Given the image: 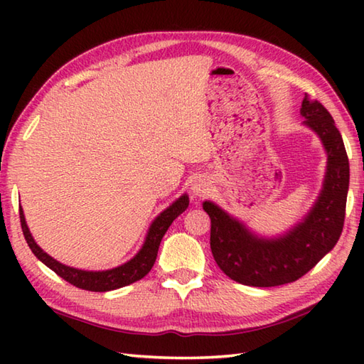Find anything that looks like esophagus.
<instances>
[{
	"instance_id": "esophagus-1",
	"label": "esophagus",
	"mask_w": 364,
	"mask_h": 364,
	"mask_svg": "<svg viewBox=\"0 0 364 364\" xmlns=\"http://www.w3.org/2000/svg\"><path fill=\"white\" fill-rule=\"evenodd\" d=\"M191 192L196 198H202L210 196L211 192V183L206 178H197V180L191 184Z\"/></svg>"
}]
</instances>
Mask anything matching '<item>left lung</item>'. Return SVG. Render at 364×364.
Masks as SVG:
<instances>
[{
	"mask_svg": "<svg viewBox=\"0 0 364 364\" xmlns=\"http://www.w3.org/2000/svg\"><path fill=\"white\" fill-rule=\"evenodd\" d=\"M300 115L327 153L322 189L304 219L284 233L269 237L257 235L214 202H203L211 219L213 257L223 274L241 284L269 288L296 282L318 264L341 236L349 191V159L341 133L326 107L306 94Z\"/></svg>",
	"mask_w": 364,
	"mask_h": 364,
	"instance_id": "left-lung-1",
	"label": "left lung"
}]
</instances>
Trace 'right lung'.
Segmentation results:
<instances>
[{
    "label": "right lung",
    "instance_id": "right-lung-1",
    "mask_svg": "<svg viewBox=\"0 0 364 364\" xmlns=\"http://www.w3.org/2000/svg\"><path fill=\"white\" fill-rule=\"evenodd\" d=\"M188 206H189L188 194H183L180 198H176L172 205L166 208V210L151 222L149 231H146L145 241L141 247V250H139L129 261L107 270H82V269H76V267L63 264V262L54 259L37 245V242L34 241V237L31 235V231L26 225V219H25V214H23L21 206H20V222H21L23 235H25L29 249L33 250L36 258L41 259L46 267H50L53 272H56L60 278H64L65 282L76 286V288L94 291V292H106V291L123 288V286H128L131 283L141 280V278H144L150 272L154 261H156L162 236L166 235V231L168 230L170 225H172V222L178 218V215L186 211Z\"/></svg>",
    "mask_w": 364,
    "mask_h": 364
}]
</instances>
